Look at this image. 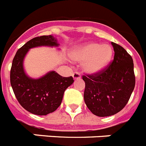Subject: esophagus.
<instances>
[{
    "label": "esophagus",
    "mask_w": 146,
    "mask_h": 146,
    "mask_svg": "<svg viewBox=\"0 0 146 146\" xmlns=\"http://www.w3.org/2000/svg\"><path fill=\"white\" fill-rule=\"evenodd\" d=\"M73 79H79L81 78V75L80 73H78V72H75L74 73H73Z\"/></svg>",
    "instance_id": "34e87169"
}]
</instances>
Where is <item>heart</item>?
I'll return each instance as SVG.
<instances>
[{"mask_svg":"<svg viewBox=\"0 0 146 146\" xmlns=\"http://www.w3.org/2000/svg\"><path fill=\"white\" fill-rule=\"evenodd\" d=\"M113 50L109 44L91 42L73 50L71 58L78 62H84L83 69L88 74H97L111 63Z\"/></svg>","mask_w":146,"mask_h":146,"instance_id":"b5f03b06","label":"heart"}]
</instances>
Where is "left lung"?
Here are the masks:
<instances>
[{"mask_svg": "<svg viewBox=\"0 0 146 146\" xmlns=\"http://www.w3.org/2000/svg\"><path fill=\"white\" fill-rule=\"evenodd\" d=\"M114 58L100 73L83 76L84 102L94 115L109 117L119 112L128 103L135 86L131 56L120 45L111 42Z\"/></svg>", "mask_w": 146, "mask_h": 146, "instance_id": "8db88e82", "label": "left lung"}]
</instances>
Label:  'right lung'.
Segmentation results:
<instances>
[{
  "instance_id": "obj_1",
  "label": "right lung",
  "mask_w": 146,
  "mask_h": 146,
  "mask_svg": "<svg viewBox=\"0 0 146 146\" xmlns=\"http://www.w3.org/2000/svg\"><path fill=\"white\" fill-rule=\"evenodd\" d=\"M58 46L57 39L52 35L34 38L22 46L13 58L11 86L20 105L33 114L44 116L56 111L62 103L65 90L74 80L72 76L62 77L53 70L38 79L31 78L24 70V58L32 48Z\"/></svg>"
}]
</instances>
